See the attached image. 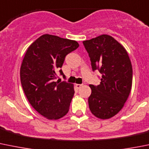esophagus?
<instances>
[{
    "mask_svg": "<svg viewBox=\"0 0 149 149\" xmlns=\"http://www.w3.org/2000/svg\"><path fill=\"white\" fill-rule=\"evenodd\" d=\"M81 86H82V84H76V87L78 89H80Z\"/></svg>",
    "mask_w": 149,
    "mask_h": 149,
    "instance_id": "obj_1",
    "label": "esophagus"
}]
</instances>
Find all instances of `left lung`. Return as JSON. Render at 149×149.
Wrapping results in <instances>:
<instances>
[{
	"mask_svg": "<svg viewBox=\"0 0 149 149\" xmlns=\"http://www.w3.org/2000/svg\"><path fill=\"white\" fill-rule=\"evenodd\" d=\"M93 71L101 73L100 84H90L88 98L92 114L102 119L113 117L123 108L131 91L132 68L125 49L108 35L83 41Z\"/></svg>",
	"mask_w": 149,
	"mask_h": 149,
	"instance_id": "obj_1",
	"label": "left lung"
}]
</instances>
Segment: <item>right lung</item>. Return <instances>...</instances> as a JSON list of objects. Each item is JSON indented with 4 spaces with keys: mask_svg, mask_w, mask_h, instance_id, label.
Returning <instances> with one entry per match:
<instances>
[{
    "mask_svg": "<svg viewBox=\"0 0 149 149\" xmlns=\"http://www.w3.org/2000/svg\"><path fill=\"white\" fill-rule=\"evenodd\" d=\"M76 41L45 34L27 49L20 68V80L30 105L49 119L68 112L74 95L72 84L57 81L56 72L65 79L61 68L66 55L79 47Z\"/></svg>",
    "mask_w": 149,
    "mask_h": 149,
    "instance_id": "right-lung-1",
    "label": "right lung"
}]
</instances>
